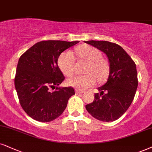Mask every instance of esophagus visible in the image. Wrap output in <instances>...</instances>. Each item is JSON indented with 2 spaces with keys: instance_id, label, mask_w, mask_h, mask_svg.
<instances>
[{
  "instance_id": "34e87169",
  "label": "esophagus",
  "mask_w": 152,
  "mask_h": 152,
  "mask_svg": "<svg viewBox=\"0 0 152 152\" xmlns=\"http://www.w3.org/2000/svg\"><path fill=\"white\" fill-rule=\"evenodd\" d=\"M75 91H76L77 94H83V93H85V91H80V90H79V89H76Z\"/></svg>"
}]
</instances>
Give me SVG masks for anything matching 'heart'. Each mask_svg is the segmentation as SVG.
Returning a JSON list of instances; mask_svg holds the SVG:
<instances>
[{
  "label": "heart",
  "instance_id": "obj_1",
  "mask_svg": "<svg viewBox=\"0 0 152 152\" xmlns=\"http://www.w3.org/2000/svg\"><path fill=\"white\" fill-rule=\"evenodd\" d=\"M76 53L81 61L87 62L85 75H77L67 80V85L76 89H86L95 85L106 81L110 72V64L107 59L102 57V52L89 45H81L76 48ZM58 65L66 76L73 75L75 71L76 58L72 51L63 52L58 58Z\"/></svg>",
  "mask_w": 152,
  "mask_h": 152
}]
</instances>
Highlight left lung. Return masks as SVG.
<instances>
[{
    "instance_id": "left-lung-1",
    "label": "left lung",
    "mask_w": 152,
    "mask_h": 152,
    "mask_svg": "<svg viewBox=\"0 0 152 152\" xmlns=\"http://www.w3.org/2000/svg\"><path fill=\"white\" fill-rule=\"evenodd\" d=\"M106 53L110 63L108 81L94 94V100L86 109L99 121H114L125 113L135 95L138 85L136 65L119 45L106 41H87Z\"/></svg>"
}]
</instances>
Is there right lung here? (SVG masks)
I'll list each match as a JSON object with an SVG mask.
<instances>
[{"mask_svg":"<svg viewBox=\"0 0 152 152\" xmlns=\"http://www.w3.org/2000/svg\"><path fill=\"white\" fill-rule=\"evenodd\" d=\"M79 43L65 41H42L26 50L19 59L15 87L22 108L31 118L40 122L53 121L63 113L72 87H58L65 77L58 65L63 51ZM56 90L50 92V88Z\"/></svg>","mask_w":152,"mask_h":152,"instance_id":"right-lung-1","label":"right lung"}]
</instances>
